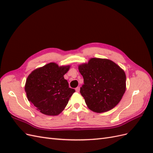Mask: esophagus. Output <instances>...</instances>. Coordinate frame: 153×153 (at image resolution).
<instances>
[{
  "mask_svg": "<svg viewBox=\"0 0 153 153\" xmlns=\"http://www.w3.org/2000/svg\"><path fill=\"white\" fill-rule=\"evenodd\" d=\"M75 90H76V92H80V88L79 87H77L76 89H75Z\"/></svg>",
  "mask_w": 153,
  "mask_h": 153,
  "instance_id": "esophagus-1",
  "label": "esophagus"
}]
</instances>
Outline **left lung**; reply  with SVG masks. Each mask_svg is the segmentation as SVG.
<instances>
[{
	"mask_svg": "<svg viewBox=\"0 0 153 153\" xmlns=\"http://www.w3.org/2000/svg\"><path fill=\"white\" fill-rule=\"evenodd\" d=\"M84 78L80 94L91 110L107 112L121 100L126 91V74L111 60L91 58L87 63L78 65Z\"/></svg>",
	"mask_w": 153,
	"mask_h": 153,
	"instance_id": "8db88e82",
	"label": "left lung"
}]
</instances>
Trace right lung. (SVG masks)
<instances>
[{
    "mask_svg": "<svg viewBox=\"0 0 153 153\" xmlns=\"http://www.w3.org/2000/svg\"><path fill=\"white\" fill-rule=\"evenodd\" d=\"M70 66L50 62L34 69L27 77L25 91L27 99L41 113L57 115L66 106L75 90L69 87L64 75Z\"/></svg>",
    "mask_w": 153,
    "mask_h": 153,
    "instance_id": "right-lung-1",
    "label": "right lung"
}]
</instances>
